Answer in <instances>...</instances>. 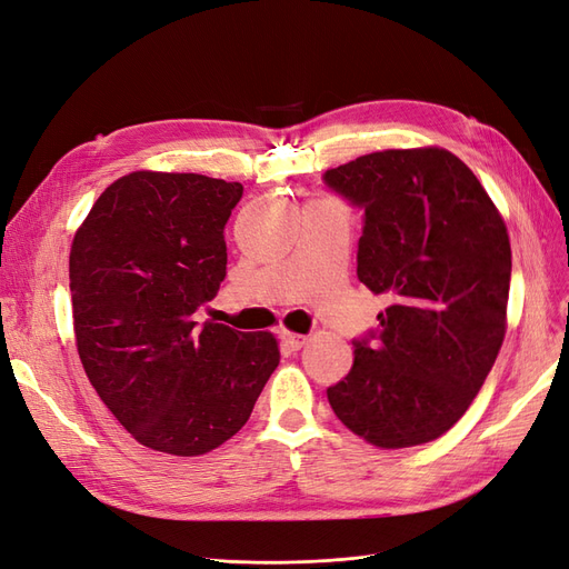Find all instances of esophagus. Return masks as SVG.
I'll return each instance as SVG.
<instances>
[{"mask_svg": "<svg viewBox=\"0 0 569 569\" xmlns=\"http://www.w3.org/2000/svg\"><path fill=\"white\" fill-rule=\"evenodd\" d=\"M280 339L284 341V347H289L291 351H299L301 347H306V343H308L306 335H297V332H289V330H282Z\"/></svg>", "mask_w": 569, "mask_h": 569, "instance_id": "1", "label": "esophagus"}]
</instances>
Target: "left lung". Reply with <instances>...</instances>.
I'll use <instances>...</instances> for the list:
<instances>
[{
	"label": "left lung",
	"instance_id": "left-lung-1",
	"mask_svg": "<svg viewBox=\"0 0 569 569\" xmlns=\"http://www.w3.org/2000/svg\"><path fill=\"white\" fill-rule=\"evenodd\" d=\"M325 182L366 209L358 280L391 301L375 341H353L351 372L327 401L377 449L435 441L470 408L506 337L503 216L441 147L366 153Z\"/></svg>",
	"mask_w": 569,
	"mask_h": 569
}]
</instances>
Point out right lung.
I'll return each mask as SVG.
<instances>
[{"label":"right lung","mask_w":569,"mask_h":569,"mask_svg":"<svg viewBox=\"0 0 569 569\" xmlns=\"http://www.w3.org/2000/svg\"><path fill=\"white\" fill-rule=\"evenodd\" d=\"M244 187L134 170L73 237V330L99 399L134 441L203 456L242 429L280 363L270 332L194 322L226 280V222Z\"/></svg>","instance_id":"obj_1"}]
</instances>
